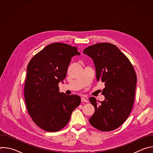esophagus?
I'll use <instances>...</instances> for the list:
<instances>
[{
	"label": "esophagus",
	"mask_w": 153,
	"mask_h": 153,
	"mask_svg": "<svg viewBox=\"0 0 153 153\" xmlns=\"http://www.w3.org/2000/svg\"><path fill=\"white\" fill-rule=\"evenodd\" d=\"M81 101H82V102H84V103H88V100H86L85 97H82L81 98Z\"/></svg>",
	"instance_id": "obj_1"
}]
</instances>
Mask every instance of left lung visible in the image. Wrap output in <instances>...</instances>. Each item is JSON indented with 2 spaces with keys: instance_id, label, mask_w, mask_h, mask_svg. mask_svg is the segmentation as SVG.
Returning a JSON list of instances; mask_svg holds the SVG:
<instances>
[{
  "instance_id": "1",
  "label": "left lung",
  "mask_w": 153,
  "mask_h": 153,
  "mask_svg": "<svg viewBox=\"0 0 153 153\" xmlns=\"http://www.w3.org/2000/svg\"><path fill=\"white\" fill-rule=\"evenodd\" d=\"M83 53L94 61L97 81L105 82L102 102L90 97L95 111L90 124L101 131H110L121 126L129 116L134 102L137 76L128 57L114 45L99 43Z\"/></svg>"
}]
</instances>
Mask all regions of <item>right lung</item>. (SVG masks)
Returning a JSON list of instances; mask_svg holds the SVG:
<instances>
[{"label":"right lung","instance_id":"1","mask_svg":"<svg viewBox=\"0 0 153 153\" xmlns=\"http://www.w3.org/2000/svg\"><path fill=\"white\" fill-rule=\"evenodd\" d=\"M76 47L54 43L30 60L24 86L28 112L33 121L48 132L66 126L73 110L80 103L77 95L59 93V83L66 77L71 57L80 55Z\"/></svg>","mask_w":153,"mask_h":153}]
</instances>
